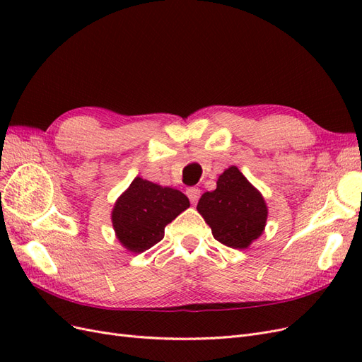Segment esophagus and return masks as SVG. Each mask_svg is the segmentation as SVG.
<instances>
[{"mask_svg": "<svg viewBox=\"0 0 362 362\" xmlns=\"http://www.w3.org/2000/svg\"><path fill=\"white\" fill-rule=\"evenodd\" d=\"M185 193H187L192 204H196L201 198V190L198 187H190V189H187V192H185Z\"/></svg>", "mask_w": 362, "mask_h": 362, "instance_id": "34e87169", "label": "esophagus"}]
</instances>
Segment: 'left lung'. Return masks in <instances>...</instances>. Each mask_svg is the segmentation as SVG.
Wrapping results in <instances>:
<instances>
[{
  "instance_id": "left-lung-1",
  "label": "left lung",
  "mask_w": 362,
  "mask_h": 362,
  "mask_svg": "<svg viewBox=\"0 0 362 362\" xmlns=\"http://www.w3.org/2000/svg\"><path fill=\"white\" fill-rule=\"evenodd\" d=\"M216 184L213 192L201 196L196 210L216 240L229 247L247 249L266 228V201L237 166L225 169Z\"/></svg>"
}]
</instances>
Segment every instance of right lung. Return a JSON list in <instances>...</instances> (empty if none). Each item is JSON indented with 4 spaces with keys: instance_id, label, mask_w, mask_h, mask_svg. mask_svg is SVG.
<instances>
[{
    "instance_id": "obj_1",
    "label": "right lung",
    "mask_w": 362,
    "mask_h": 362,
    "mask_svg": "<svg viewBox=\"0 0 362 362\" xmlns=\"http://www.w3.org/2000/svg\"><path fill=\"white\" fill-rule=\"evenodd\" d=\"M189 206L182 192L136 177L113 206L116 238L133 254L145 252L163 240L166 225Z\"/></svg>"
}]
</instances>
